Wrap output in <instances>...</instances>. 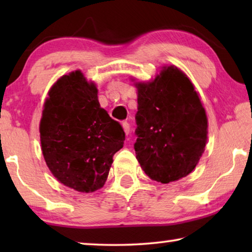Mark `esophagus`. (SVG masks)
<instances>
[{
	"instance_id": "1",
	"label": "esophagus",
	"mask_w": 252,
	"mask_h": 252,
	"mask_svg": "<svg viewBox=\"0 0 252 252\" xmlns=\"http://www.w3.org/2000/svg\"><path fill=\"white\" fill-rule=\"evenodd\" d=\"M122 127H123V131L126 132V134H127L130 132V126H129V123L127 122H123L122 123Z\"/></svg>"
}]
</instances>
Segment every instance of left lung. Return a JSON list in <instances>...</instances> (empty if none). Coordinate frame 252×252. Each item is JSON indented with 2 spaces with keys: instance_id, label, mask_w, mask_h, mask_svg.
I'll return each instance as SVG.
<instances>
[{
  "instance_id": "1",
  "label": "left lung",
  "mask_w": 252,
  "mask_h": 252,
  "mask_svg": "<svg viewBox=\"0 0 252 252\" xmlns=\"http://www.w3.org/2000/svg\"><path fill=\"white\" fill-rule=\"evenodd\" d=\"M134 82L138 94L135 157L152 180L169 183L193 171L208 140V118L199 93L176 65Z\"/></svg>"
}]
</instances>
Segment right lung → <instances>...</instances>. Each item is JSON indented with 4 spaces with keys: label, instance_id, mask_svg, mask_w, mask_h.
<instances>
[{
    "label": "right lung",
    "instance_id": "right-lung-1",
    "mask_svg": "<svg viewBox=\"0 0 252 252\" xmlns=\"http://www.w3.org/2000/svg\"><path fill=\"white\" fill-rule=\"evenodd\" d=\"M126 134L97 100L94 81L81 70L59 78L48 92L40 121L42 155L51 173L83 193L101 189Z\"/></svg>",
    "mask_w": 252,
    "mask_h": 252
}]
</instances>
